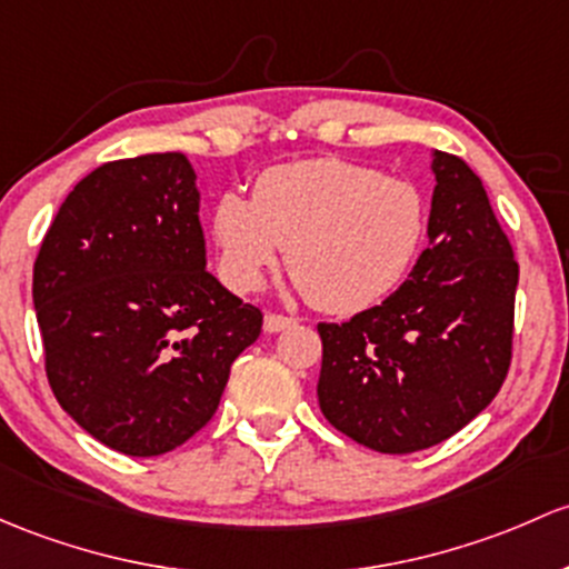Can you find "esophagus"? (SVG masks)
Wrapping results in <instances>:
<instances>
[{"instance_id":"obj_1","label":"esophagus","mask_w":569,"mask_h":569,"mask_svg":"<svg viewBox=\"0 0 569 569\" xmlns=\"http://www.w3.org/2000/svg\"><path fill=\"white\" fill-rule=\"evenodd\" d=\"M297 325V319H291V316H283V313H267L264 316V330L267 332H280L286 330V327Z\"/></svg>"}]
</instances>
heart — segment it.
Here are the masks:
<instances>
[{"label":"heart","instance_id":"heart-1","mask_svg":"<svg viewBox=\"0 0 569 569\" xmlns=\"http://www.w3.org/2000/svg\"><path fill=\"white\" fill-rule=\"evenodd\" d=\"M220 274L234 291L259 289L286 264L316 308L357 313L385 300L409 274L428 231V201L409 179L319 158L272 166L253 199L214 204Z\"/></svg>","mask_w":569,"mask_h":569}]
</instances>
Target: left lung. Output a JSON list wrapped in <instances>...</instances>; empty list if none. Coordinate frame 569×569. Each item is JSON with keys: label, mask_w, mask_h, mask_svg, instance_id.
Wrapping results in <instances>:
<instances>
[{"label": "left lung", "mask_w": 569, "mask_h": 569, "mask_svg": "<svg viewBox=\"0 0 569 569\" xmlns=\"http://www.w3.org/2000/svg\"><path fill=\"white\" fill-rule=\"evenodd\" d=\"M428 248L381 305L321 321L319 406L357 445L428 450L469 426L512 362L518 261L480 177L433 158Z\"/></svg>", "instance_id": "1"}]
</instances>
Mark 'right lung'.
<instances>
[{
  "instance_id": "right-lung-1",
  "label": "right lung",
  "mask_w": 569,
  "mask_h": 569,
  "mask_svg": "<svg viewBox=\"0 0 569 569\" xmlns=\"http://www.w3.org/2000/svg\"><path fill=\"white\" fill-rule=\"evenodd\" d=\"M204 264L182 152L103 163L48 226L32 278L48 385L111 450L152 458L199 433L261 335V310Z\"/></svg>"
}]
</instances>
